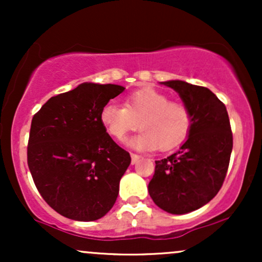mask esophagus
I'll use <instances>...</instances> for the list:
<instances>
[{"label":"esophagus","instance_id":"1","mask_svg":"<svg viewBox=\"0 0 262 262\" xmlns=\"http://www.w3.org/2000/svg\"><path fill=\"white\" fill-rule=\"evenodd\" d=\"M130 158H132V164H137V161L139 160L140 159V155H138V154H133V152H132L130 154Z\"/></svg>","mask_w":262,"mask_h":262}]
</instances>
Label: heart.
<instances>
[{"mask_svg": "<svg viewBox=\"0 0 262 262\" xmlns=\"http://www.w3.org/2000/svg\"><path fill=\"white\" fill-rule=\"evenodd\" d=\"M101 123L106 130L123 140L128 133L143 128L139 135L128 141L139 150H170L187 138L192 125L188 107L170 101L169 96L152 87L137 90L125 97L124 106L108 102L102 107Z\"/></svg>", "mask_w": 262, "mask_h": 262, "instance_id": "obj_1", "label": "heart"}]
</instances>
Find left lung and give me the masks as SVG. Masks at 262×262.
Wrapping results in <instances>:
<instances>
[{"label": "left lung", "mask_w": 262, "mask_h": 262, "mask_svg": "<svg viewBox=\"0 0 262 262\" xmlns=\"http://www.w3.org/2000/svg\"><path fill=\"white\" fill-rule=\"evenodd\" d=\"M161 83L179 93L191 112L192 125L179 151L155 161L148 189L159 208L186 214L208 203L221 189L229 166L233 134L227 108L207 87L181 80Z\"/></svg>", "instance_id": "1"}]
</instances>
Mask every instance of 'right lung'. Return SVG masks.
<instances>
[{
	"label": "right lung",
	"mask_w": 262,
	"mask_h": 262,
	"mask_svg": "<svg viewBox=\"0 0 262 262\" xmlns=\"http://www.w3.org/2000/svg\"><path fill=\"white\" fill-rule=\"evenodd\" d=\"M123 91L83 82L48 100L33 117L29 171L45 202L66 218L97 221L116 203L130 155L110 137L100 113Z\"/></svg>",
	"instance_id": "obj_1"
}]
</instances>
